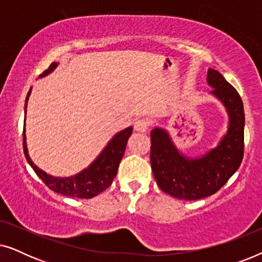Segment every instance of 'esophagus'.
Returning <instances> with one entry per match:
<instances>
[{
  "label": "esophagus",
  "instance_id": "esophagus-1",
  "mask_svg": "<svg viewBox=\"0 0 262 262\" xmlns=\"http://www.w3.org/2000/svg\"><path fill=\"white\" fill-rule=\"evenodd\" d=\"M150 126V121L145 118H141L135 121V130L139 132H145Z\"/></svg>",
  "mask_w": 262,
  "mask_h": 262
}]
</instances>
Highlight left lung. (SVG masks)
<instances>
[{"instance_id": "8db88e82", "label": "left lung", "mask_w": 262, "mask_h": 262, "mask_svg": "<svg viewBox=\"0 0 262 262\" xmlns=\"http://www.w3.org/2000/svg\"><path fill=\"white\" fill-rule=\"evenodd\" d=\"M212 94L227 107L229 128L217 148L200 159L182 156L162 128L151 131L150 163L159 187L174 198L196 200L212 195L238 169L245 151V111L237 91L217 70L209 69Z\"/></svg>"}]
</instances>
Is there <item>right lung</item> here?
I'll return each mask as SVG.
<instances>
[{"mask_svg": "<svg viewBox=\"0 0 262 262\" xmlns=\"http://www.w3.org/2000/svg\"><path fill=\"white\" fill-rule=\"evenodd\" d=\"M57 63H51L48 69L40 75V77L45 76L49 73L55 69ZM31 89L28 92L26 98V105L28 98H30ZM132 134V127H127L125 130L120 131L112 138L103 151L100 154L98 159L89 166L87 169H84L81 173H78L70 178H55L51 175H48L45 171L35 166L30 159V155L27 152L26 146V136L24 130V152L26 156L27 162L33 168L35 174L41 179L42 182L48 186L53 192L59 193V194L71 196V198H82V199H91L93 196L98 195L99 193L105 191L112 185L113 179L116 178L118 167L121 159H123L125 148H126L127 139Z\"/></svg>", "mask_w": 262, "mask_h": 262, "instance_id": "1", "label": "right lung"}]
</instances>
